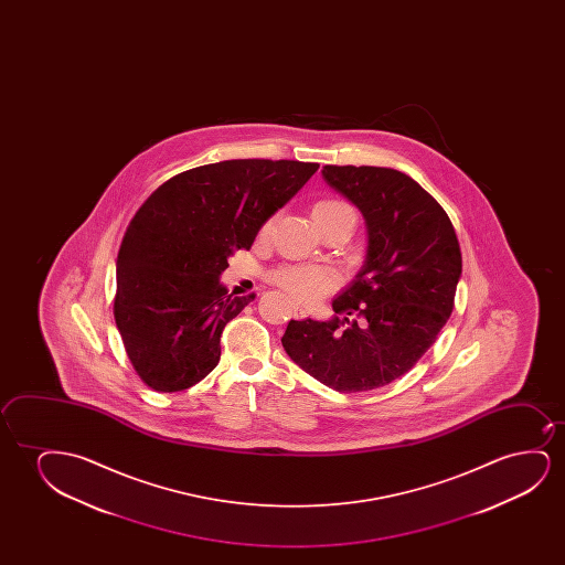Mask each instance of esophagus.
Masks as SVG:
<instances>
[{
    "label": "esophagus",
    "mask_w": 565,
    "mask_h": 565,
    "mask_svg": "<svg viewBox=\"0 0 565 565\" xmlns=\"http://www.w3.org/2000/svg\"><path fill=\"white\" fill-rule=\"evenodd\" d=\"M291 310H294L295 318H305L307 317V309H302L299 302H291Z\"/></svg>",
    "instance_id": "1"
}]
</instances>
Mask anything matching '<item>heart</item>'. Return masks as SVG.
I'll return each instance as SVG.
<instances>
[{
	"label": "heart",
	"mask_w": 565,
	"mask_h": 565,
	"mask_svg": "<svg viewBox=\"0 0 565 565\" xmlns=\"http://www.w3.org/2000/svg\"><path fill=\"white\" fill-rule=\"evenodd\" d=\"M340 212H351V209L345 202L324 199L315 204L312 217L332 216ZM271 281L297 301L315 302L338 286V276L322 266H286L271 274Z\"/></svg>",
	"instance_id": "1"
}]
</instances>
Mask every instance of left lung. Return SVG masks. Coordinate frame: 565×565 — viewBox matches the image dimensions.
<instances>
[{
    "label": "left lung",
    "instance_id": "obj_1",
    "mask_svg": "<svg viewBox=\"0 0 565 565\" xmlns=\"http://www.w3.org/2000/svg\"><path fill=\"white\" fill-rule=\"evenodd\" d=\"M326 183L361 210L363 268L333 299L335 317L291 320L287 355L341 394L386 386L430 349L454 310L461 250L446 210L392 168L324 166Z\"/></svg>",
    "mask_w": 565,
    "mask_h": 565
}]
</instances>
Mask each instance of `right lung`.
Masks as SVG:
<instances>
[{"label": "right lung", "instance_id": "add662e5", "mask_svg": "<svg viewBox=\"0 0 565 565\" xmlns=\"http://www.w3.org/2000/svg\"><path fill=\"white\" fill-rule=\"evenodd\" d=\"M318 163L225 160L168 179L137 210L117 255L114 317L140 380L171 394L216 369L225 324L255 295H227L235 248L291 201Z\"/></svg>", "mask_w": 565, "mask_h": 565}]
</instances>
